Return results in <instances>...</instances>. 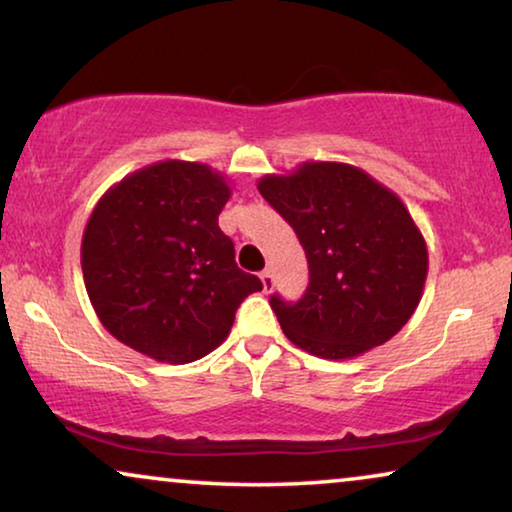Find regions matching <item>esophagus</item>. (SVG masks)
<instances>
[{"instance_id":"obj_1","label":"esophagus","mask_w":512,"mask_h":512,"mask_svg":"<svg viewBox=\"0 0 512 512\" xmlns=\"http://www.w3.org/2000/svg\"><path fill=\"white\" fill-rule=\"evenodd\" d=\"M259 278H262V287H264V292H271L273 290V285H276V280H273V271H262L259 273Z\"/></svg>"}]
</instances>
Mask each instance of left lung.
<instances>
[{"instance_id":"1","label":"left lung","mask_w":512,"mask_h":512,"mask_svg":"<svg viewBox=\"0 0 512 512\" xmlns=\"http://www.w3.org/2000/svg\"><path fill=\"white\" fill-rule=\"evenodd\" d=\"M257 190L308 259L304 297L269 299L285 336L322 359L390 341L420 304L429 269L427 243L397 194L341 162H304L290 176H264Z\"/></svg>"}]
</instances>
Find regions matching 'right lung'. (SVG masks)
I'll return each instance as SVG.
<instances>
[{"label": "right lung", "mask_w": 512, "mask_h": 512, "mask_svg": "<svg viewBox=\"0 0 512 512\" xmlns=\"http://www.w3.org/2000/svg\"><path fill=\"white\" fill-rule=\"evenodd\" d=\"M229 185L199 162L134 171L99 199L83 232L81 266L102 325L157 362L213 352L236 308L262 280L241 271L218 227Z\"/></svg>", "instance_id": "1"}]
</instances>
